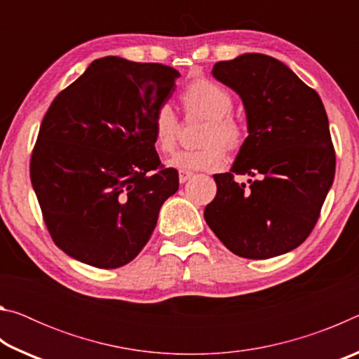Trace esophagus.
I'll return each mask as SVG.
<instances>
[{
  "label": "esophagus",
  "instance_id": "34e87169",
  "mask_svg": "<svg viewBox=\"0 0 359 359\" xmlns=\"http://www.w3.org/2000/svg\"><path fill=\"white\" fill-rule=\"evenodd\" d=\"M193 177V172H188V171H180L179 172V182L180 184H185V182H188Z\"/></svg>",
  "mask_w": 359,
  "mask_h": 359
}]
</instances>
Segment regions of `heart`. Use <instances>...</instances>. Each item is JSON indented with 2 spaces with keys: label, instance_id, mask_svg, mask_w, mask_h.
Segmentation results:
<instances>
[{
  "label": "heart",
  "instance_id": "heart-1",
  "mask_svg": "<svg viewBox=\"0 0 359 359\" xmlns=\"http://www.w3.org/2000/svg\"><path fill=\"white\" fill-rule=\"evenodd\" d=\"M180 101L188 115L208 118L199 142L201 149L184 150L174 155L168 165L180 171H217L226 161V149L239 150L245 142L244 125L234 118L233 96L220 83L209 79H194L182 90ZM151 133L156 149L171 154L177 145L180 125L172 107L161 104L151 118Z\"/></svg>",
  "mask_w": 359,
  "mask_h": 359
}]
</instances>
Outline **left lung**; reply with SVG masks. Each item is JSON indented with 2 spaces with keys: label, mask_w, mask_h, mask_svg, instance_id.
I'll use <instances>...</instances> for the list:
<instances>
[{
  "label": "left lung",
  "mask_w": 359,
  "mask_h": 359,
  "mask_svg": "<svg viewBox=\"0 0 359 359\" xmlns=\"http://www.w3.org/2000/svg\"><path fill=\"white\" fill-rule=\"evenodd\" d=\"M212 74L241 96L248 136L229 172L215 174L204 218L224 247L250 259L299 247L334 180L330 123L318 93L287 65L263 53L215 63ZM250 175L251 187L233 174Z\"/></svg>",
  "instance_id": "left-lung-1"
}]
</instances>
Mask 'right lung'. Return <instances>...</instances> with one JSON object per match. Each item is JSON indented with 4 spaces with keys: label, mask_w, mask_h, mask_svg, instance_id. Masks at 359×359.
I'll return each mask as SVG.
<instances>
[{
    "label": "right lung",
    "mask_w": 359,
    "mask_h": 359,
    "mask_svg": "<svg viewBox=\"0 0 359 359\" xmlns=\"http://www.w3.org/2000/svg\"><path fill=\"white\" fill-rule=\"evenodd\" d=\"M179 76L171 66L104 57L52 101L29 177L48 233L71 258L115 269L149 242L163 203L179 190L151 133Z\"/></svg>",
    "instance_id": "1"
}]
</instances>
